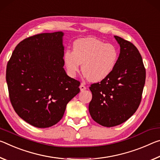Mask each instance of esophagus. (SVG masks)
<instances>
[{"mask_svg": "<svg viewBox=\"0 0 160 160\" xmlns=\"http://www.w3.org/2000/svg\"><path fill=\"white\" fill-rule=\"evenodd\" d=\"M79 88H80V90L81 91H84V90H86V86L83 84V83H82V84L80 85V86H79Z\"/></svg>", "mask_w": 160, "mask_h": 160, "instance_id": "obj_1", "label": "esophagus"}]
</instances>
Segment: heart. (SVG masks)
Returning <instances> with one entry per match:
<instances>
[{"label":"heart","instance_id":"b5f03b06","mask_svg":"<svg viewBox=\"0 0 160 160\" xmlns=\"http://www.w3.org/2000/svg\"><path fill=\"white\" fill-rule=\"evenodd\" d=\"M118 57V50L113 44L96 38H82L73 44V51H65L64 62L71 77L77 75L82 63V71L86 78L98 82L112 72Z\"/></svg>","mask_w":160,"mask_h":160}]
</instances>
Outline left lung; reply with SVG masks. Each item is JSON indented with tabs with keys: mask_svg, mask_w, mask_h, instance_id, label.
I'll return each mask as SVG.
<instances>
[{
	"mask_svg": "<svg viewBox=\"0 0 160 160\" xmlns=\"http://www.w3.org/2000/svg\"><path fill=\"white\" fill-rule=\"evenodd\" d=\"M114 37L120 47L116 67L106 78L89 87L92 93L90 115L105 127L121 124L135 113L142 99L146 77L137 48L129 41Z\"/></svg>",
	"mask_w": 160,
	"mask_h": 160,
	"instance_id": "left-lung-1",
	"label": "left lung"
}]
</instances>
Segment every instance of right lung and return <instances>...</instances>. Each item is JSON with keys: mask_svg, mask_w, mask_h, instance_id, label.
Returning a JSON list of instances; mask_svg holds the SVG:
<instances>
[{"mask_svg": "<svg viewBox=\"0 0 160 160\" xmlns=\"http://www.w3.org/2000/svg\"><path fill=\"white\" fill-rule=\"evenodd\" d=\"M63 35L56 32L29 37L16 46L7 64L12 106L21 118L39 128L57 124L80 91V82L63 68Z\"/></svg>", "mask_w": 160, "mask_h": 160, "instance_id": "1", "label": "right lung"}]
</instances>
